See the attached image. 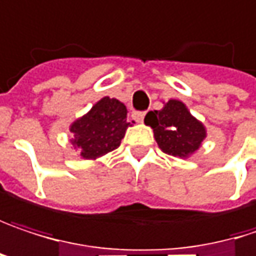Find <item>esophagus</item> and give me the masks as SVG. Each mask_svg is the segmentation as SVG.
I'll return each instance as SVG.
<instances>
[{
    "label": "esophagus",
    "mask_w": 256,
    "mask_h": 256,
    "mask_svg": "<svg viewBox=\"0 0 256 256\" xmlns=\"http://www.w3.org/2000/svg\"><path fill=\"white\" fill-rule=\"evenodd\" d=\"M144 116H146V112H136V113H134V118H136V120H137V122H143Z\"/></svg>",
    "instance_id": "1"
}]
</instances>
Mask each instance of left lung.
<instances>
[{"instance_id":"8db88e82","label":"left lung","mask_w":256,"mask_h":256,"mask_svg":"<svg viewBox=\"0 0 256 256\" xmlns=\"http://www.w3.org/2000/svg\"><path fill=\"white\" fill-rule=\"evenodd\" d=\"M144 124L153 130L154 140L164 153L181 159L194 154L206 138L205 125L176 98L164 103L160 110L147 113Z\"/></svg>"}]
</instances>
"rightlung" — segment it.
I'll return each instance as SVG.
<instances>
[{
	"label": "right lung",
	"instance_id": "add662e5",
	"mask_svg": "<svg viewBox=\"0 0 256 256\" xmlns=\"http://www.w3.org/2000/svg\"><path fill=\"white\" fill-rule=\"evenodd\" d=\"M132 124L134 120L126 119V106L122 102L103 97L70 124V144L82 159L96 160L118 148Z\"/></svg>",
	"mask_w": 256,
	"mask_h": 256
}]
</instances>
